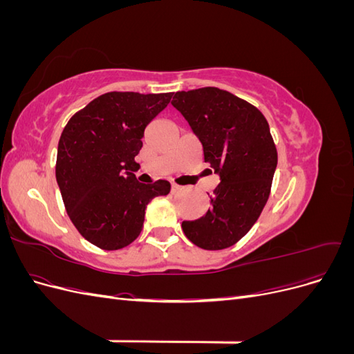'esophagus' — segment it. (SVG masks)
<instances>
[{
    "mask_svg": "<svg viewBox=\"0 0 354 354\" xmlns=\"http://www.w3.org/2000/svg\"><path fill=\"white\" fill-rule=\"evenodd\" d=\"M181 189H183V187L178 186V185H176V183L171 185V192H173V194H177V192H180Z\"/></svg>",
    "mask_w": 354,
    "mask_h": 354,
    "instance_id": "esophagus-1",
    "label": "esophagus"
}]
</instances>
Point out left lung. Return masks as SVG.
Returning a JSON list of instances; mask_svg holds the SVG:
<instances>
[{
    "label": "left lung",
    "instance_id": "obj_1",
    "mask_svg": "<svg viewBox=\"0 0 354 354\" xmlns=\"http://www.w3.org/2000/svg\"><path fill=\"white\" fill-rule=\"evenodd\" d=\"M171 104L185 116L203 147V160L220 176L211 208L181 229L199 248L224 250L242 239L270 195L277 152L264 115L216 87L177 91Z\"/></svg>",
    "mask_w": 354,
    "mask_h": 354
}]
</instances>
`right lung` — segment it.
Segmentation results:
<instances>
[{
    "label": "right lung",
    "mask_w": 354,
    "mask_h": 354,
    "mask_svg": "<svg viewBox=\"0 0 354 354\" xmlns=\"http://www.w3.org/2000/svg\"><path fill=\"white\" fill-rule=\"evenodd\" d=\"M173 93L111 91L75 113L59 140L56 178L63 203L82 236L106 251L121 250L143 229L147 203L171 185L137 181L134 158L145 128Z\"/></svg>",
    "instance_id": "right-lung-1"
}]
</instances>
